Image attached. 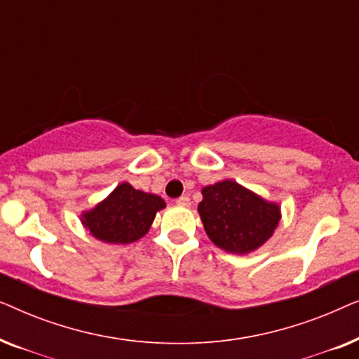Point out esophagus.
Here are the masks:
<instances>
[{
	"mask_svg": "<svg viewBox=\"0 0 359 359\" xmlns=\"http://www.w3.org/2000/svg\"><path fill=\"white\" fill-rule=\"evenodd\" d=\"M176 204L181 205V208H189L191 199L188 198V196H181V198L176 199Z\"/></svg>",
	"mask_w": 359,
	"mask_h": 359,
	"instance_id": "34e87169",
	"label": "esophagus"
}]
</instances>
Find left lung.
Returning a JSON list of instances; mask_svg holds the SVG:
<instances>
[{
  "label": "left lung",
  "mask_w": 359,
  "mask_h": 359,
  "mask_svg": "<svg viewBox=\"0 0 359 359\" xmlns=\"http://www.w3.org/2000/svg\"><path fill=\"white\" fill-rule=\"evenodd\" d=\"M198 205L204 230L214 245L229 253L247 255L274 233L281 208L233 180L203 188Z\"/></svg>",
  "instance_id": "left-lung-1"
}]
</instances>
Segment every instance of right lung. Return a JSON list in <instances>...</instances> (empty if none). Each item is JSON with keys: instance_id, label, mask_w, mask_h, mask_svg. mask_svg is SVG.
<instances>
[{"instance_id": "1", "label": "right lung", "mask_w": 359, "mask_h": 359, "mask_svg": "<svg viewBox=\"0 0 359 359\" xmlns=\"http://www.w3.org/2000/svg\"><path fill=\"white\" fill-rule=\"evenodd\" d=\"M165 205L160 196L121 183L104 201L81 214V224L101 242L126 245L144 237Z\"/></svg>"}]
</instances>
